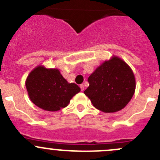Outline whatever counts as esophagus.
Instances as JSON below:
<instances>
[{"label":"esophagus","instance_id":"1","mask_svg":"<svg viewBox=\"0 0 160 160\" xmlns=\"http://www.w3.org/2000/svg\"><path fill=\"white\" fill-rule=\"evenodd\" d=\"M80 89H81L82 92H83V91H84V85L81 84V85H80Z\"/></svg>","mask_w":160,"mask_h":160}]
</instances>
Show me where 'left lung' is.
Wrapping results in <instances>:
<instances>
[{"instance_id": "obj_1", "label": "left lung", "mask_w": 160, "mask_h": 160, "mask_svg": "<svg viewBox=\"0 0 160 160\" xmlns=\"http://www.w3.org/2000/svg\"><path fill=\"white\" fill-rule=\"evenodd\" d=\"M88 80L89 86L83 93L95 108L104 113L122 110L135 92L136 79L132 68L114 55L97 67Z\"/></svg>"}]
</instances>
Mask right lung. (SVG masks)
<instances>
[{
	"label": "right lung",
	"mask_w": 160,
	"mask_h": 160,
	"mask_svg": "<svg viewBox=\"0 0 160 160\" xmlns=\"http://www.w3.org/2000/svg\"><path fill=\"white\" fill-rule=\"evenodd\" d=\"M25 86L31 102L46 111H58L66 107L72 97L80 92L78 85L68 83L58 68L42 65L31 70Z\"/></svg>",
	"instance_id": "1"
}]
</instances>
